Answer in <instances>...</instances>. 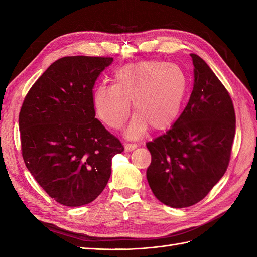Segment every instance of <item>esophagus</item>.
<instances>
[{
    "label": "esophagus",
    "instance_id": "obj_1",
    "mask_svg": "<svg viewBox=\"0 0 257 257\" xmlns=\"http://www.w3.org/2000/svg\"><path fill=\"white\" fill-rule=\"evenodd\" d=\"M137 144H131V143H125V146H124V147H125V151H127V152H130V151H133L134 149H136V148H137Z\"/></svg>",
    "mask_w": 257,
    "mask_h": 257
}]
</instances>
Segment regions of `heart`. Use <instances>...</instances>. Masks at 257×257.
<instances>
[{"label": "heart", "mask_w": 257, "mask_h": 257, "mask_svg": "<svg viewBox=\"0 0 257 257\" xmlns=\"http://www.w3.org/2000/svg\"><path fill=\"white\" fill-rule=\"evenodd\" d=\"M189 89V79L177 64L147 61L118 69L112 85L100 84L93 94L98 118L119 130L126 122L133 102L135 118L127 135L138 137L150 125L165 130L177 120Z\"/></svg>", "instance_id": "b5f03b06"}]
</instances>
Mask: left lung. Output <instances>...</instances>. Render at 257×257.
<instances>
[{
  "label": "left lung",
  "instance_id": "left-lung-1",
  "mask_svg": "<svg viewBox=\"0 0 257 257\" xmlns=\"http://www.w3.org/2000/svg\"><path fill=\"white\" fill-rule=\"evenodd\" d=\"M194 87L189 103L165 134L146 146L147 180L161 203L185 208L204 199L228 167L236 115L228 91L197 54L191 53Z\"/></svg>",
  "mask_w": 257,
  "mask_h": 257
}]
</instances>
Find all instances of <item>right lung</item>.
Returning <instances> with one entry per match:
<instances>
[{"mask_svg":"<svg viewBox=\"0 0 257 257\" xmlns=\"http://www.w3.org/2000/svg\"><path fill=\"white\" fill-rule=\"evenodd\" d=\"M110 57H64L28 92L19 113L21 154L29 172L57 203L79 207L109 180L124 147L95 118L93 88Z\"/></svg>","mask_w":257,"mask_h":257,"instance_id":"obj_1","label":"right lung"}]
</instances>
